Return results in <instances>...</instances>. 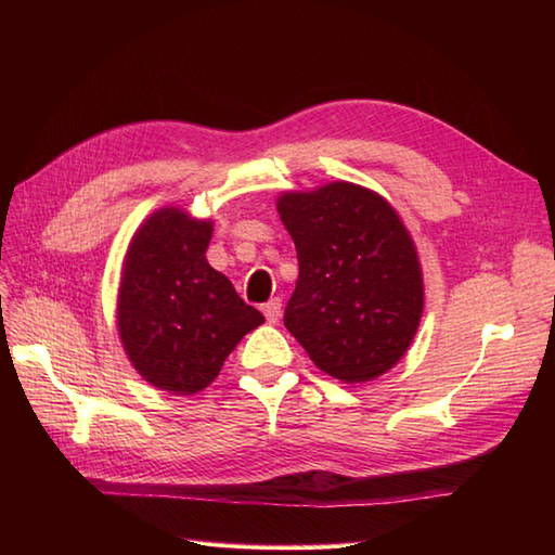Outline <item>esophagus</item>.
<instances>
[{"label": "esophagus", "mask_w": 555, "mask_h": 555, "mask_svg": "<svg viewBox=\"0 0 555 555\" xmlns=\"http://www.w3.org/2000/svg\"><path fill=\"white\" fill-rule=\"evenodd\" d=\"M262 312H264L269 324H276L281 320V300L279 298H271L269 302H264Z\"/></svg>", "instance_id": "esophagus-1"}]
</instances>
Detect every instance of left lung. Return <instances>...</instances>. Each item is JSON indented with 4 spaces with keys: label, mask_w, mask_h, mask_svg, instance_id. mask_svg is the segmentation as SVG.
<instances>
[{
    "label": "left lung",
    "mask_w": 555,
    "mask_h": 555,
    "mask_svg": "<svg viewBox=\"0 0 555 555\" xmlns=\"http://www.w3.org/2000/svg\"><path fill=\"white\" fill-rule=\"evenodd\" d=\"M276 209L300 267L284 314L288 332L344 384L393 370L424 310L417 247L393 205L364 185L332 181L281 193Z\"/></svg>",
    "instance_id": "1"
}]
</instances>
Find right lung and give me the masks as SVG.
<instances>
[{
	"mask_svg": "<svg viewBox=\"0 0 555 555\" xmlns=\"http://www.w3.org/2000/svg\"><path fill=\"white\" fill-rule=\"evenodd\" d=\"M215 223L162 207L140 223L124 255L116 328L147 384L193 396L217 379L231 350L264 322L231 281L209 267Z\"/></svg>",
	"mask_w": 555,
	"mask_h": 555,
	"instance_id": "right-lung-1",
	"label": "right lung"
}]
</instances>
